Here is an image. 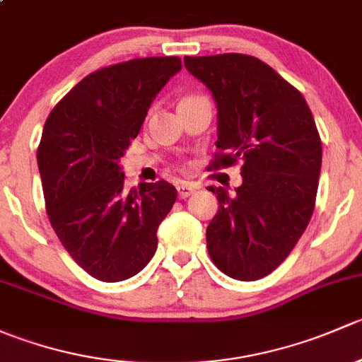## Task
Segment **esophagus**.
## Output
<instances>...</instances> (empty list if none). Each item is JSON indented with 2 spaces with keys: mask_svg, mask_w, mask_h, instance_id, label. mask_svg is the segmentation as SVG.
<instances>
[{
  "mask_svg": "<svg viewBox=\"0 0 362 362\" xmlns=\"http://www.w3.org/2000/svg\"><path fill=\"white\" fill-rule=\"evenodd\" d=\"M196 185L194 184H189V182H182L180 185H178L177 187V191H178V198L180 199H185V198H189V196L192 194V192L196 191Z\"/></svg>",
  "mask_w": 362,
  "mask_h": 362,
  "instance_id": "1",
  "label": "esophagus"
}]
</instances>
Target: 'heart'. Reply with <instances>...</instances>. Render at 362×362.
<instances>
[{
  "label": "heart",
  "mask_w": 362,
  "mask_h": 362,
  "mask_svg": "<svg viewBox=\"0 0 362 362\" xmlns=\"http://www.w3.org/2000/svg\"><path fill=\"white\" fill-rule=\"evenodd\" d=\"M192 100H198V96H189V98H184V100H182L180 103H185V101H192Z\"/></svg>",
  "instance_id": "heart-1"
}]
</instances>
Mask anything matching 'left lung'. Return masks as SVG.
I'll list each match as a JSON object with an SVG mask.
<instances>
[{
    "mask_svg": "<svg viewBox=\"0 0 362 362\" xmlns=\"http://www.w3.org/2000/svg\"><path fill=\"white\" fill-rule=\"evenodd\" d=\"M217 105L218 154L211 168L242 160L243 182L217 194L206 247L222 273L242 282L269 275L294 249L315 206L322 145L305 98L245 54L184 57Z\"/></svg>",
    "mask_w": 362,
    "mask_h": 362,
    "instance_id": "8db88e82",
    "label": "left lung"
}]
</instances>
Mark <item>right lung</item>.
Returning <instances> with one entry per match:
<instances>
[{
	"label": "right lung",
	"instance_id": "obj_1",
	"mask_svg": "<svg viewBox=\"0 0 362 362\" xmlns=\"http://www.w3.org/2000/svg\"><path fill=\"white\" fill-rule=\"evenodd\" d=\"M182 69L178 57H144L98 69L56 105L36 159L47 214L68 254L101 282L140 273L177 199L166 180L127 191L120 158L151 103Z\"/></svg>",
	"mask_w": 362,
	"mask_h": 362
}]
</instances>
